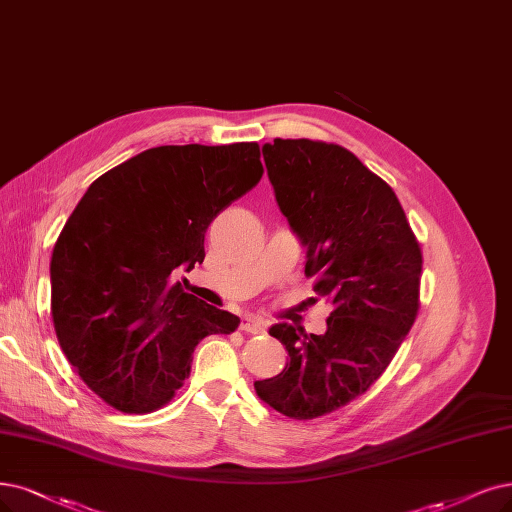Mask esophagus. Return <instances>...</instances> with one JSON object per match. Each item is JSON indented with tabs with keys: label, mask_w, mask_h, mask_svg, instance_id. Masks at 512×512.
Masks as SVG:
<instances>
[{
	"label": "esophagus",
	"mask_w": 512,
	"mask_h": 512,
	"mask_svg": "<svg viewBox=\"0 0 512 512\" xmlns=\"http://www.w3.org/2000/svg\"><path fill=\"white\" fill-rule=\"evenodd\" d=\"M240 329L244 333H251V335H259V333H266V325L261 323V320H255V318H244Z\"/></svg>",
	"instance_id": "esophagus-1"
}]
</instances>
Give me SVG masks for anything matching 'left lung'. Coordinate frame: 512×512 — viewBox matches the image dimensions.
I'll return each instance as SVG.
<instances>
[{"instance_id":"obj_1","label":"left lung","mask_w":512,"mask_h":512,"mask_svg":"<svg viewBox=\"0 0 512 512\" xmlns=\"http://www.w3.org/2000/svg\"><path fill=\"white\" fill-rule=\"evenodd\" d=\"M263 160L282 215L308 246L312 299H327L323 335L278 323L291 361L255 382L261 401L314 420L365 394L386 371L420 310L422 246L392 187L342 145L274 139Z\"/></svg>"}]
</instances>
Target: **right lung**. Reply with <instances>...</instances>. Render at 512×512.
I'll use <instances>...</instances> for the list:
<instances>
[{"label": "right lung", "mask_w": 512, "mask_h": 512, "mask_svg": "<svg viewBox=\"0 0 512 512\" xmlns=\"http://www.w3.org/2000/svg\"><path fill=\"white\" fill-rule=\"evenodd\" d=\"M257 143L162 145L94 181L56 238L50 314L82 382L124 413L170 403L200 339L240 318L183 293L211 221L253 189Z\"/></svg>", "instance_id": "obj_1"}]
</instances>
